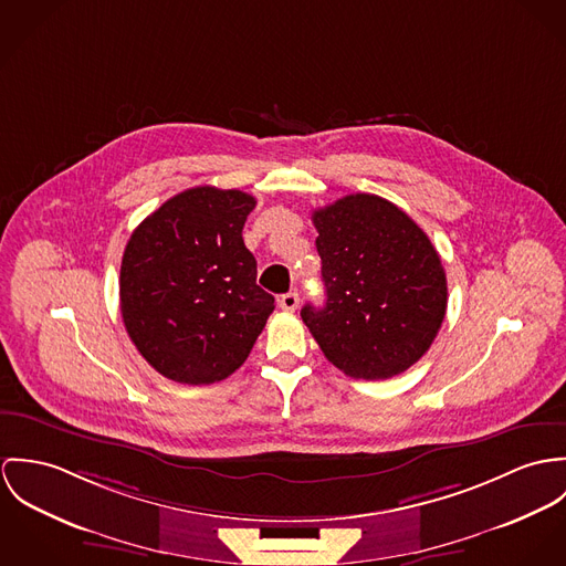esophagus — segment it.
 <instances>
[{
	"instance_id": "34e87169",
	"label": "esophagus",
	"mask_w": 566,
	"mask_h": 566,
	"mask_svg": "<svg viewBox=\"0 0 566 566\" xmlns=\"http://www.w3.org/2000/svg\"><path fill=\"white\" fill-rule=\"evenodd\" d=\"M277 304H280V308L282 311H286V313H295L297 311V306H300V295L293 291V293H286V295H282L280 300H277Z\"/></svg>"
}]
</instances>
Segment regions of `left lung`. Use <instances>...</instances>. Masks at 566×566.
I'll return each instance as SVG.
<instances>
[{"mask_svg": "<svg viewBox=\"0 0 566 566\" xmlns=\"http://www.w3.org/2000/svg\"><path fill=\"white\" fill-rule=\"evenodd\" d=\"M325 306L302 318L345 376L386 379L412 367L447 313V277L428 234L392 201L356 192L313 212Z\"/></svg>", "mask_w": 566, "mask_h": 566, "instance_id": "8db88e82", "label": "left lung"}]
</instances>
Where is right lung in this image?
<instances>
[{
    "label": "right lung",
    "instance_id": "right-lung-1",
    "mask_svg": "<svg viewBox=\"0 0 566 566\" xmlns=\"http://www.w3.org/2000/svg\"><path fill=\"white\" fill-rule=\"evenodd\" d=\"M255 199L195 187L151 212L129 237L119 277L122 316L140 356L180 384L232 376L273 313L255 284L243 226Z\"/></svg>",
    "mask_w": 566,
    "mask_h": 566
}]
</instances>
